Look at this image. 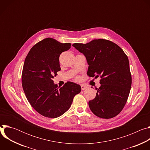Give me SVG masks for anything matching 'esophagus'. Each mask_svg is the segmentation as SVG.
<instances>
[{"label":"esophagus","mask_w":150,"mask_h":150,"mask_svg":"<svg viewBox=\"0 0 150 150\" xmlns=\"http://www.w3.org/2000/svg\"><path fill=\"white\" fill-rule=\"evenodd\" d=\"M81 90H86L87 88V86H85V85H81Z\"/></svg>","instance_id":"esophagus-1"}]
</instances>
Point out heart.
<instances>
[{"label":"heart","instance_id":"b5f03b06","mask_svg":"<svg viewBox=\"0 0 150 150\" xmlns=\"http://www.w3.org/2000/svg\"><path fill=\"white\" fill-rule=\"evenodd\" d=\"M76 79H78V78H76Z\"/></svg>","mask_w":150,"mask_h":150}]
</instances>
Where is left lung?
<instances>
[{
	"instance_id": "8db88e82",
	"label": "left lung",
	"mask_w": 150,
	"mask_h": 150,
	"mask_svg": "<svg viewBox=\"0 0 150 150\" xmlns=\"http://www.w3.org/2000/svg\"><path fill=\"white\" fill-rule=\"evenodd\" d=\"M72 46L86 57L89 65L87 75L101 78L95 98L89 101L90 110L103 119L116 116L125 105L131 88L127 56L118 45L108 40H94L87 44Z\"/></svg>"
}]
</instances>
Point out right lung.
<instances>
[{"label":"right lung","mask_w":150,"mask_h":150,"mask_svg":"<svg viewBox=\"0 0 150 150\" xmlns=\"http://www.w3.org/2000/svg\"><path fill=\"white\" fill-rule=\"evenodd\" d=\"M71 47L52 38L38 42L30 50L24 63L22 85L31 105L42 116L56 118L65 113L74 97L81 91L79 85L67 82L62 87L53 78L60 71V54Z\"/></svg>","instance_id":"right-lung-1"}]
</instances>
